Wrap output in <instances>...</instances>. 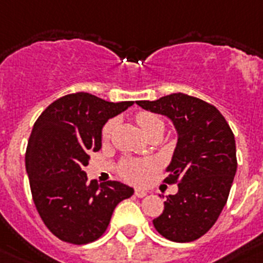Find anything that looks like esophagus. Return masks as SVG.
<instances>
[{"mask_svg": "<svg viewBox=\"0 0 263 263\" xmlns=\"http://www.w3.org/2000/svg\"><path fill=\"white\" fill-rule=\"evenodd\" d=\"M134 195H136L137 197H144V196H146V195H147V191H145V190H136Z\"/></svg>", "mask_w": 263, "mask_h": 263, "instance_id": "obj_1", "label": "esophagus"}]
</instances>
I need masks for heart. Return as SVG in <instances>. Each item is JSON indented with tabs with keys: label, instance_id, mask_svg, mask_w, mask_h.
Segmentation results:
<instances>
[{
	"label": "heart",
	"instance_id": "obj_1",
	"mask_svg": "<svg viewBox=\"0 0 263 263\" xmlns=\"http://www.w3.org/2000/svg\"><path fill=\"white\" fill-rule=\"evenodd\" d=\"M137 123L140 125L145 134H151L156 130L164 132V122L161 118L152 114V112H138L136 116ZM116 126V121L110 119L106 122L102 130V138L103 141H108L112 134V130ZM155 169V162L152 160H136V158H126L119 165V175L130 183L141 184L147 179L149 173Z\"/></svg>",
	"mask_w": 263,
	"mask_h": 263
}]
</instances>
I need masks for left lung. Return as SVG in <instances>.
I'll list each match as a JSON object with an SVG mask.
<instances>
[{
  "instance_id": "1",
  "label": "left lung",
  "mask_w": 263,
  "mask_h": 263,
  "mask_svg": "<svg viewBox=\"0 0 263 263\" xmlns=\"http://www.w3.org/2000/svg\"><path fill=\"white\" fill-rule=\"evenodd\" d=\"M147 111L168 117L177 145L164 181L179 184L164 201L155 229L172 242H192L218 220L236 172L233 130L218 108L191 95L171 94L157 101H137Z\"/></svg>"
}]
</instances>
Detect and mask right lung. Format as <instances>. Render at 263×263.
Here are the masks:
<instances>
[{"instance_id":"obj_1","label":"right lung","mask_w":263,"mask_h":263,"mask_svg":"<svg viewBox=\"0 0 263 263\" xmlns=\"http://www.w3.org/2000/svg\"><path fill=\"white\" fill-rule=\"evenodd\" d=\"M133 101L112 103L88 92L59 98L34 122L25 168L44 224L59 239L86 245L101 238L119 201L134 190L119 181L98 185L84 166L102 146V127Z\"/></svg>"}]
</instances>
